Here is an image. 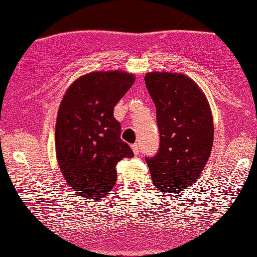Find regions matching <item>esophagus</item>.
Here are the masks:
<instances>
[{"instance_id":"1","label":"esophagus","mask_w":257,"mask_h":257,"mask_svg":"<svg viewBox=\"0 0 257 257\" xmlns=\"http://www.w3.org/2000/svg\"><path fill=\"white\" fill-rule=\"evenodd\" d=\"M132 149H133V152H134V154H136L138 155L140 152H141V145L140 144H134L132 146Z\"/></svg>"}]
</instances>
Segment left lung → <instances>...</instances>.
Wrapping results in <instances>:
<instances>
[{
  "label": "left lung",
  "mask_w": 257,
  "mask_h": 257,
  "mask_svg": "<svg viewBox=\"0 0 257 257\" xmlns=\"http://www.w3.org/2000/svg\"><path fill=\"white\" fill-rule=\"evenodd\" d=\"M145 82L160 134V148L146 161L158 190L179 193L199 178L210 158L213 119L209 102L185 74L148 72Z\"/></svg>",
  "instance_id": "8db88e82"
}]
</instances>
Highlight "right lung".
Returning a JSON list of instances; mask_svg holds the SVG:
<instances>
[{
  "label": "right lung",
  "mask_w": 257,
  "mask_h": 257,
  "mask_svg": "<svg viewBox=\"0 0 257 257\" xmlns=\"http://www.w3.org/2000/svg\"><path fill=\"white\" fill-rule=\"evenodd\" d=\"M134 82V74L123 71L91 72L74 80L61 99L57 160L69 186L86 199L110 192L117 180V162L134 155L113 117V106Z\"/></svg>",
  "instance_id": "add662e5"
}]
</instances>
